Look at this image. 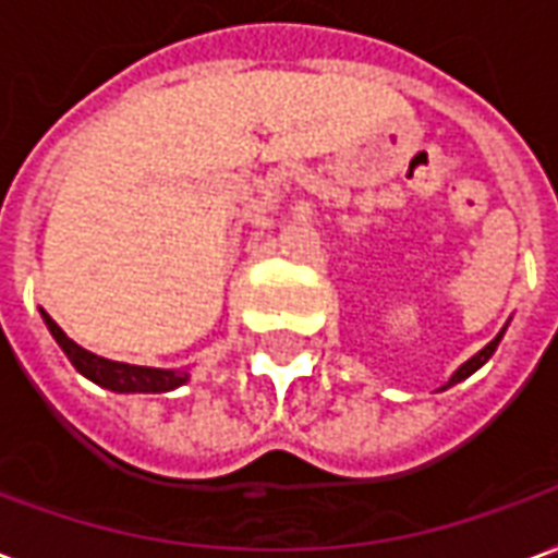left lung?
<instances>
[{
    "label": "left lung",
    "mask_w": 558,
    "mask_h": 558,
    "mask_svg": "<svg viewBox=\"0 0 558 558\" xmlns=\"http://www.w3.org/2000/svg\"><path fill=\"white\" fill-rule=\"evenodd\" d=\"M502 332H506V329H502ZM502 332H499V336H496V339L490 341V344H487V348H482V351L475 353L473 360H466V363H463L461 368H458V372L451 374V377H449V384H446V386L458 384V380H463V377H470V374H473L475 368H482V365H485L487 360H490V356H494L496 344H499V339H502ZM446 386H442V389H446Z\"/></svg>",
    "instance_id": "8db88e82"
}]
</instances>
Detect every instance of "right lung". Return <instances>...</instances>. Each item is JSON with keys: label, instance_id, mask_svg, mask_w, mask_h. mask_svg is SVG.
Here are the masks:
<instances>
[{"label": "right lung", "instance_id": "add662e5", "mask_svg": "<svg viewBox=\"0 0 558 558\" xmlns=\"http://www.w3.org/2000/svg\"><path fill=\"white\" fill-rule=\"evenodd\" d=\"M44 315V324L50 327L52 339L59 341V348L68 353V360L80 374H85L88 380H95L97 386H107L112 392H169L174 386L186 384V372H166V368H145V365H128L104 360L97 353L85 351L76 341L64 336V329L56 320Z\"/></svg>", "mask_w": 558, "mask_h": 558}]
</instances>
